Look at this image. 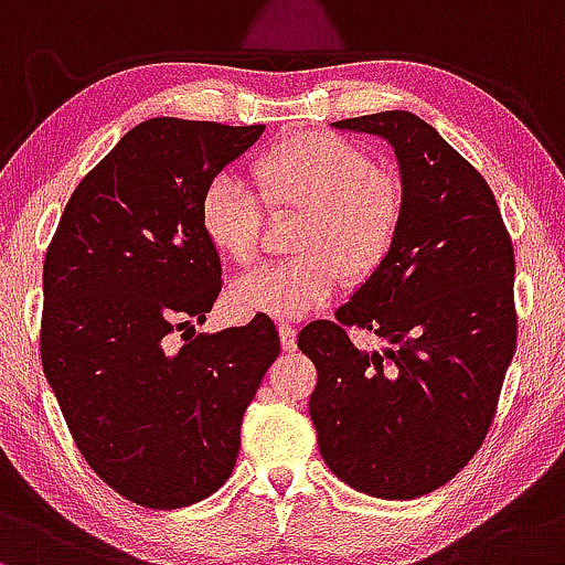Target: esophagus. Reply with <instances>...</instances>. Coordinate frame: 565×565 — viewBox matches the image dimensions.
Masks as SVG:
<instances>
[{
  "mask_svg": "<svg viewBox=\"0 0 565 565\" xmlns=\"http://www.w3.org/2000/svg\"><path fill=\"white\" fill-rule=\"evenodd\" d=\"M296 333H299V328L290 326V322H280V344L285 352L296 350Z\"/></svg>",
  "mask_w": 565,
  "mask_h": 565,
  "instance_id": "esophagus-1",
  "label": "esophagus"
}]
</instances>
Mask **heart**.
Listing matches in <instances>:
<instances>
[{"mask_svg":"<svg viewBox=\"0 0 565 565\" xmlns=\"http://www.w3.org/2000/svg\"><path fill=\"white\" fill-rule=\"evenodd\" d=\"M256 192L234 175H215L200 198L207 243L232 264L248 266L262 253L264 205L303 211L294 262L269 264L232 285L239 315L296 320L326 307L341 277H363L390 256L403 224L401 181L363 146L333 132H296L256 157Z\"/></svg>","mask_w":565,"mask_h":565,"instance_id":"1","label":"heart"}]
</instances>
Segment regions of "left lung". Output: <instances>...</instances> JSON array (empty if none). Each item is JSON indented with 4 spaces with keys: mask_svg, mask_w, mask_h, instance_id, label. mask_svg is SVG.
Wrapping results in <instances>:
<instances>
[{
    "mask_svg": "<svg viewBox=\"0 0 565 565\" xmlns=\"http://www.w3.org/2000/svg\"><path fill=\"white\" fill-rule=\"evenodd\" d=\"M382 136L403 181L390 256L335 309L299 333L317 367L309 416L331 472L379 499L446 486L483 446L518 344L515 253L491 186L411 111L333 122ZM350 327L391 341L360 353Z\"/></svg>",
    "mask_w": 565,
    "mask_h": 565,
    "instance_id": "left-lung-1",
    "label": "left lung"
}]
</instances>
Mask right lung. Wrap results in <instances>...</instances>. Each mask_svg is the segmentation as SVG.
I'll return each instance as SVG.
<instances>
[{
  "mask_svg": "<svg viewBox=\"0 0 565 565\" xmlns=\"http://www.w3.org/2000/svg\"><path fill=\"white\" fill-rule=\"evenodd\" d=\"M262 132L175 117L136 125L74 189L44 256V376L93 472L149 510L226 483L243 414L280 354L266 315L218 333L192 326L224 285L200 198Z\"/></svg>",
  "mask_w": 565,
  "mask_h": 565,
  "instance_id": "add662e5",
  "label": "right lung"
}]
</instances>
